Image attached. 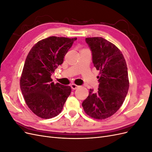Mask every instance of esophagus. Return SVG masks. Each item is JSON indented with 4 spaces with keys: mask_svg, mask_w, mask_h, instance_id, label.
<instances>
[{
    "mask_svg": "<svg viewBox=\"0 0 152 152\" xmlns=\"http://www.w3.org/2000/svg\"><path fill=\"white\" fill-rule=\"evenodd\" d=\"M71 87H72V89H77L78 87H79V86H77V85H76V84H71Z\"/></svg>",
    "mask_w": 152,
    "mask_h": 152,
    "instance_id": "obj_1",
    "label": "esophagus"
}]
</instances>
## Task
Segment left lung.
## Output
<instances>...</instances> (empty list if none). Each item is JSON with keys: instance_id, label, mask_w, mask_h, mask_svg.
<instances>
[{"instance_id": "obj_1", "label": "left lung", "mask_w": 152, "mask_h": 152, "mask_svg": "<svg viewBox=\"0 0 152 152\" xmlns=\"http://www.w3.org/2000/svg\"><path fill=\"white\" fill-rule=\"evenodd\" d=\"M92 51L99 87L89 94L82 107L86 114L96 119H105L116 113L126 97L129 87L127 64L119 49L102 37L86 39Z\"/></svg>"}]
</instances>
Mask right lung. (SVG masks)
<instances>
[{"mask_svg": "<svg viewBox=\"0 0 152 152\" xmlns=\"http://www.w3.org/2000/svg\"><path fill=\"white\" fill-rule=\"evenodd\" d=\"M77 38L52 36L35 44L27 55L20 79L26 104L37 116L50 118L62 111L71 87L54 84L51 75Z\"/></svg>", "mask_w": 152, "mask_h": 152, "instance_id": "1", "label": "right lung"}]
</instances>
